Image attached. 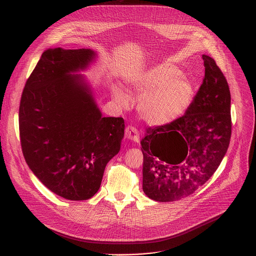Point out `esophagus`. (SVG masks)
I'll return each instance as SVG.
<instances>
[{
    "instance_id": "obj_1",
    "label": "esophagus",
    "mask_w": 256,
    "mask_h": 256,
    "mask_svg": "<svg viewBox=\"0 0 256 256\" xmlns=\"http://www.w3.org/2000/svg\"><path fill=\"white\" fill-rule=\"evenodd\" d=\"M126 136L134 142H140V136H138V132L136 130V128H134V126H128L126 128Z\"/></svg>"
}]
</instances>
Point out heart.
Listing matches in <instances>:
<instances>
[{"label":"heart","mask_w":256,"mask_h":256,"mask_svg":"<svg viewBox=\"0 0 256 256\" xmlns=\"http://www.w3.org/2000/svg\"><path fill=\"white\" fill-rule=\"evenodd\" d=\"M128 84L136 94L140 95L138 112L150 126H166L186 114L194 97L190 81L181 75L174 64L163 62L150 66L132 77ZM112 94L124 107L130 104V97L118 86Z\"/></svg>","instance_id":"1"}]
</instances>
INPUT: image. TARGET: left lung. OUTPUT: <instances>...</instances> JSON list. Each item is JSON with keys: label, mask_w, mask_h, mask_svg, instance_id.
I'll list each match as a JSON object with an SVG mask.
<instances>
[{"label": "left lung", "mask_w": 256, "mask_h": 256, "mask_svg": "<svg viewBox=\"0 0 256 256\" xmlns=\"http://www.w3.org/2000/svg\"><path fill=\"white\" fill-rule=\"evenodd\" d=\"M204 79L186 114L150 128L142 138V190L175 202L194 194L221 164L231 138V94L214 58L202 54Z\"/></svg>", "instance_id": "1"}]
</instances>
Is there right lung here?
Masks as SVG:
<instances>
[{
  "mask_svg": "<svg viewBox=\"0 0 256 256\" xmlns=\"http://www.w3.org/2000/svg\"><path fill=\"white\" fill-rule=\"evenodd\" d=\"M97 56L91 48L46 50L20 101L25 161L42 184L68 200L95 196L124 136V118H104L92 86L79 74Z\"/></svg>",
  "mask_w": 256,
  "mask_h": 256,
  "instance_id": "1",
  "label": "right lung"
}]
</instances>
